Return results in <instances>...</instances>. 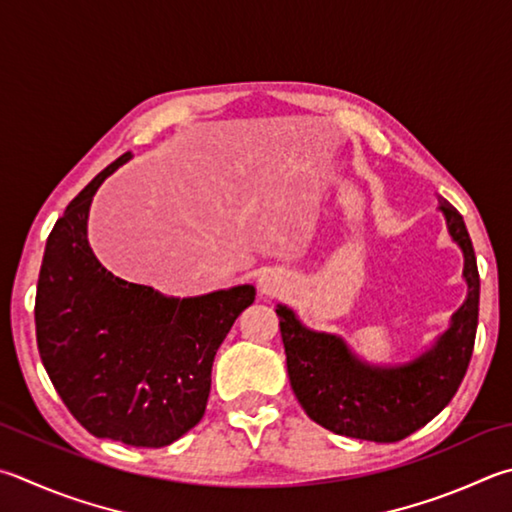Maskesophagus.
Instances as JSON below:
<instances>
[{
	"mask_svg": "<svg viewBox=\"0 0 512 512\" xmlns=\"http://www.w3.org/2000/svg\"><path fill=\"white\" fill-rule=\"evenodd\" d=\"M257 286H259V293H262V295H280V293L286 291V280L280 273L268 271V273L259 277Z\"/></svg>",
	"mask_w": 512,
	"mask_h": 512,
	"instance_id": "34e87169",
	"label": "esophagus"
}]
</instances>
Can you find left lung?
<instances>
[{"label": "left lung", "instance_id": "8db88e82", "mask_svg": "<svg viewBox=\"0 0 512 512\" xmlns=\"http://www.w3.org/2000/svg\"><path fill=\"white\" fill-rule=\"evenodd\" d=\"M439 210L463 250L468 297L450 329L412 362L369 365L340 336L306 329L288 306L277 304L293 392L309 418L331 432L376 443L401 441L430 423L466 376L479 322L477 257L457 208L439 199Z\"/></svg>", "mask_w": 512, "mask_h": 512}]
</instances>
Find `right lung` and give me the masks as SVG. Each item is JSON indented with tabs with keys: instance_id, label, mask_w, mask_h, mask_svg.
<instances>
[{
	"instance_id": "obj_1",
	"label": "right lung",
	"mask_w": 512,
	"mask_h": 512,
	"mask_svg": "<svg viewBox=\"0 0 512 512\" xmlns=\"http://www.w3.org/2000/svg\"><path fill=\"white\" fill-rule=\"evenodd\" d=\"M132 159L107 165L55 221L35 295L42 365L62 403L98 439L163 448L206 412L217 349L255 286L197 297H165L120 280L87 241L100 183Z\"/></svg>"
}]
</instances>
